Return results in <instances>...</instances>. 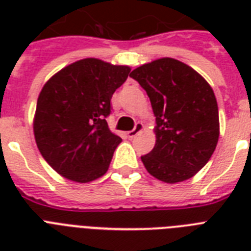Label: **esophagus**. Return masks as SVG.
<instances>
[{"instance_id":"esophagus-1","label":"esophagus","mask_w":251,"mask_h":251,"mask_svg":"<svg viewBox=\"0 0 251 251\" xmlns=\"http://www.w3.org/2000/svg\"><path fill=\"white\" fill-rule=\"evenodd\" d=\"M143 130V124L142 122H137L135 124V126H134L133 130H130V131H127V137L129 138H134L137 134H139Z\"/></svg>"}]
</instances>
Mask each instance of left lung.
Listing matches in <instances>:
<instances>
[{
  "mask_svg": "<svg viewBox=\"0 0 251 251\" xmlns=\"http://www.w3.org/2000/svg\"><path fill=\"white\" fill-rule=\"evenodd\" d=\"M147 92L156 117V143L141 157L155 178L176 183L191 178L212 156L219 139V110L211 86L194 69L160 58L131 72Z\"/></svg>",
  "mask_w": 251,
  "mask_h": 251,
  "instance_id": "1",
  "label": "left lung"
}]
</instances>
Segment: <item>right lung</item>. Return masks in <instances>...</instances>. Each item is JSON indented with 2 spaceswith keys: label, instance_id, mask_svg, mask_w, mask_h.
<instances>
[{
  "label": "right lung",
  "instance_id": "1",
  "mask_svg": "<svg viewBox=\"0 0 251 251\" xmlns=\"http://www.w3.org/2000/svg\"><path fill=\"white\" fill-rule=\"evenodd\" d=\"M129 66L84 58L69 65L44 84L37 99L33 134L50 167L75 182L105 175L121 138L108 127L110 99Z\"/></svg>",
  "mask_w": 251,
  "mask_h": 251
}]
</instances>
